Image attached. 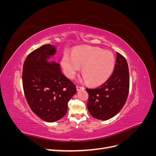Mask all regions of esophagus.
<instances>
[{
  "label": "esophagus",
  "instance_id": "esophagus-1",
  "mask_svg": "<svg viewBox=\"0 0 156 156\" xmlns=\"http://www.w3.org/2000/svg\"><path fill=\"white\" fill-rule=\"evenodd\" d=\"M77 90H83L84 88L83 87H82V86H78V85H77Z\"/></svg>",
  "mask_w": 156,
  "mask_h": 156
}]
</instances>
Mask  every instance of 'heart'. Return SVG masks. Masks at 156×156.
<instances>
[{
    "mask_svg": "<svg viewBox=\"0 0 156 156\" xmlns=\"http://www.w3.org/2000/svg\"><path fill=\"white\" fill-rule=\"evenodd\" d=\"M65 74L73 78L82 67L87 81L99 85L110 77L115 66V58L110 51L95 47H81L75 49L72 55L66 53L62 59Z\"/></svg>",
    "mask_w": 156,
    "mask_h": 156,
    "instance_id": "b5f03b06",
    "label": "heart"
}]
</instances>
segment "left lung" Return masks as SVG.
<instances>
[{
	"mask_svg": "<svg viewBox=\"0 0 156 156\" xmlns=\"http://www.w3.org/2000/svg\"><path fill=\"white\" fill-rule=\"evenodd\" d=\"M129 75L126 58L116 53V64L111 76L101 86L86 88L88 93L87 107L94 118L106 120L119 113L128 96Z\"/></svg>",
	"mask_w": 156,
	"mask_h": 156,
	"instance_id": "8db88e82",
	"label": "left lung"
}]
</instances>
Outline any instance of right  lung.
<instances>
[{"label":"right lung","mask_w":156,"mask_h":156,"mask_svg":"<svg viewBox=\"0 0 156 156\" xmlns=\"http://www.w3.org/2000/svg\"><path fill=\"white\" fill-rule=\"evenodd\" d=\"M56 47L45 44L27 56L23 68V90L31 110L41 119L57 121L66 114L69 100L76 93L75 84L61 72L60 64L48 59Z\"/></svg>","instance_id":"obj_1"}]
</instances>
